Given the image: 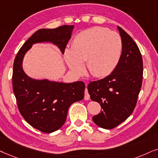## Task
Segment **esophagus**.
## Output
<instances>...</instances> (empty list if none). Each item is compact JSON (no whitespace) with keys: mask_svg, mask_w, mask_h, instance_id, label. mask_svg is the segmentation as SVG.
Returning a JSON list of instances; mask_svg holds the SVG:
<instances>
[{"mask_svg":"<svg viewBox=\"0 0 158 158\" xmlns=\"http://www.w3.org/2000/svg\"><path fill=\"white\" fill-rule=\"evenodd\" d=\"M89 98H90V97H89L88 90H87V89L86 88L85 91V100H87H87H89Z\"/></svg>","mask_w":158,"mask_h":158,"instance_id":"34e87169","label":"esophagus"}]
</instances>
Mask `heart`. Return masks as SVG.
Listing matches in <instances>:
<instances>
[{
  "mask_svg": "<svg viewBox=\"0 0 158 158\" xmlns=\"http://www.w3.org/2000/svg\"><path fill=\"white\" fill-rule=\"evenodd\" d=\"M123 41L118 33L103 27H93L76 35L71 48L65 49V58L70 69L80 75L83 62L92 76L109 75L117 68L123 54Z\"/></svg>",
  "mask_w": 158,
  "mask_h": 158,
  "instance_id": "heart-1",
  "label": "heart"
}]
</instances>
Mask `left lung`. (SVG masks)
<instances>
[{
    "instance_id": "8db88e82",
    "label": "left lung",
    "mask_w": 158,
    "mask_h": 158,
    "mask_svg": "<svg viewBox=\"0 0 158 158\" xmlns=\"http://www.w3.org/2000/svg\"><path fill=\"white\" fill-rule=\"evenodd\" d=\"M118 27L123 41V54L112 73L87 86L92 101L101 105V113L93 120L98 126L112 129L126 119L134 110L143 78V60L132 38Z\"/></svg>"
}]
</instances>
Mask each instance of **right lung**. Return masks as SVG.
<instances>
[{
	"label": "right lung",
	"mask_w": 158,
	"mask_h": 158,
	"mask_svg": "<svg viewBox=\"0 0 158 158\" xmlns=\"http://www.w3.org/2000/svg\"><path fill=\"white\" fill-rule=\"evenodd\" d=\"M73 27L39 29L25 41L14 62L12 85L18 109L27 123L43 133H52L63 126L70 106L84 98L85 85L81 81L63 83L32 79L24 72L23 57L32 45L41 42L52 43L64 54Z\"/></svg>",
	"instance_id": "add662e5"
}]
</instances>
